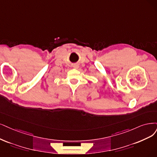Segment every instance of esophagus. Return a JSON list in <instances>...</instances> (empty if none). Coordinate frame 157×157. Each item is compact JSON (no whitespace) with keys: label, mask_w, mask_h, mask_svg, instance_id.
<instances>
[{"label":"esophagus","mask_w":157,"mask_h":157,"mask_svg":"<svg viewBox=\"0 0 157 157\" xmlns=\"http://www.w3.org/2000/svg\"><path fill=\"white\" fill-rule=\"evenodd\" d=\"M74 67L75 68H78L79 67V66H78V65H74Z\"/></svg>","instance_id":"obj_1"}]
</instances>
